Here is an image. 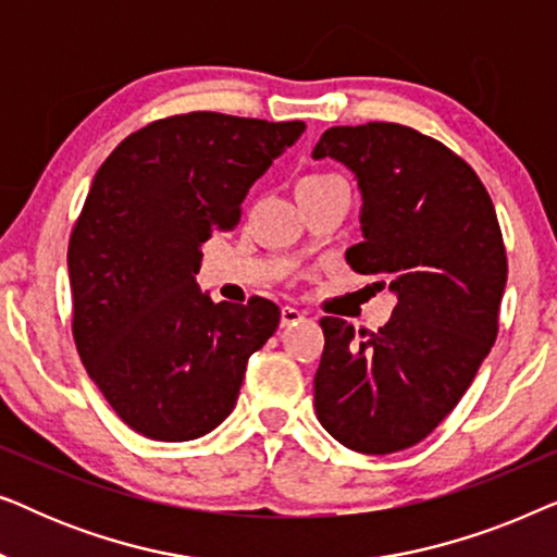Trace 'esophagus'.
I'll use <instances>...</instances> for the list:
<instances>
[{
    "instance_id": "1",
    "label": "esophagus",
    "mask_w": 557,
    "mask_h": 557,
    "mask_svg": "<svg viewBox=\"0 0 557 557\" xmlns=\"http://www.w3.org/2000/svg\"><path fill=\"white\" fill-rule=\"evenodd\" d=\"M304 319V311L296 307H281V326H294Z\"/></svg>"
}]
</instances>
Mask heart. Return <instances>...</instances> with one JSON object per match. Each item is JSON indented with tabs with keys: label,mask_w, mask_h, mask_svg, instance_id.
Here are the masks:
<instances>
[{
	"label": "heart",
	"mask_w": 557,
	"mask_h": 557,
	"mask_svg": "<svg viewBox=\"0 0 557 557\" xmlns=\"http://www.w3.org/2000/svg\"><path fill=\"white\" fill-rule=\"evenodd\" d=\"M326 177H330V174H309V177L299 180V185H311V182H322ZM299 185H296V187H299Z\"/></svg>",
	"instance_id": "1"
}]
</instances>
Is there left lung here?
Returning <instances> with one entry per match:
<instances>
[{
	"label": "left lung",
	"instance_id": "left-lung-1",
	"mask_svg": "<svg viewBox=\"0 0 557 557\" xmlns=\"http://www.w3.org/2000/svg\"><path fill=\"white\" fill-rule=\"evenodd\" d=\"M311 157L355 174L362 243L345 258L398 299L360 339L345 319H322L317 418L352 451H403L451 413L497 339L507 284L497 212L476 172L416 128L332 126Z\"/></svg>",
	"mask_w": 557,
	"mask_h": 557
}]
</instances>
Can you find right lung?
<instances>
[{"mask_svg":"<svg viewBox=\"0 0 557 557\" xmlns=\"http://www.w3.org/2000/svg\"><path fill=\"white\" fill-rule=\"evenodd\" d=\"M304 128L195 111L126 136L96 172L67 246L73 337L90 380L141 436L218 429L248 357L276 332V304L212 301L195 276L205 240L238 225L248 189Z\"/></svg>","mask_w":557,"mask_h":557,"instance_id":"1","label":"right lung"}]
</instances>
